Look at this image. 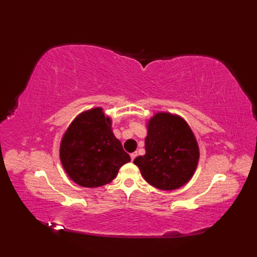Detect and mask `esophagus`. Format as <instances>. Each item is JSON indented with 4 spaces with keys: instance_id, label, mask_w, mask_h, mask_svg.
I'll use <instances>...</instances> for the list:
<instances>
[{
    "instance_id": "34e87169",
    "label": "esophagus",
    "mask_w": 257,
    "mask_h": 257,
    "mask_svg": "<svg viewBox=\"0 0 257 257\" xmlns=\"http://www.w3.org/2000/svg\"><path fill=\"white\" fill-rule=\"evenodd\" d=\"M136 157H137V152H133V154H130V158H132L133 161L135 160Z\"/></svg>"
}]
</instances>
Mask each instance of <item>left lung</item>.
<instances>
[{
	"mask_svg": "<svg viewBox=\"0 0 257 257\" xmlns=\"http://www.w3.org/2000/svg\"><path fill=\"white\" fill-rule=\"evenodd\" d=\"M146 155L134 160L152 187L176 190L187 183L198 166L200 152L192 130L184 120L168 112L148 121Z\"/></svg>",
	"mask_w": 257,
	"mask_h": 257,
	"instance_id": "obj_1",
	"label": "left lung"
}]
</instances>
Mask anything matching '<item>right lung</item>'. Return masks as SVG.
<instances>
[{
    "instance_id": "obj_1",
    "label": "right lung",
    "mask_w": 257,
    "mask_h": 257,
    "mask_svg": "<svg viewBox=\"0 0 257 257\" xmlns=\"http://www.w3.org/2000/svg\"><path fill=\"white\" fill-rule=\"evenodd\" d=\"M59 157L69 178L85 188L111 182L120 167L130 161L112 134L111 120L105 117L101 108L75 118L62 139Z\"/></svg>"
}]
</instances>
